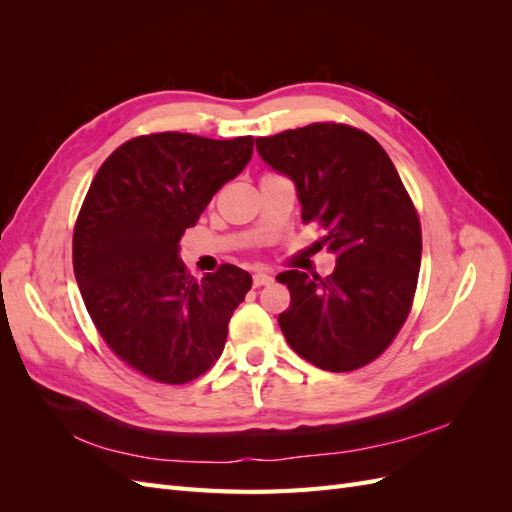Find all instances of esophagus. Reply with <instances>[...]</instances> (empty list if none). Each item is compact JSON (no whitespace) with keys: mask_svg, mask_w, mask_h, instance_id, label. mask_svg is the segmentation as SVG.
Here are the masks:
<instances>
[{"mask_svg":"<svg viewBox=\"0 0 512 512\" xmlns=\"http://www.w3.org/2000/svg\"><path fill=\"white\" fill-rule=\"evenodd\" d=\"M271 282H273V277H271L269 273H254V280H252L254 288H260V286H267V284H271Z\"/></svg>","mask_w":512,"mask_h":512,"instance_id":"esophagus-1","label":"esophagus"}]
</instances>
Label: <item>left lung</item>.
Listing matches in <instances>:
<instances>
[{"label": "left lung", "instance_id": "left-lung-1", "mask_svg": "<svg viewBox=\"0 0 512 512\" xmlns=\"http://www.w3.org/2000/svg\"><path fill=\"white\" fill-rule=\"evenodd\" d=\"M260 158L297 185L303 224L335 254L327 277L277 275L290 290L280 314L288 346L327 371H354L393 344L412 309L421 220L389 153L374 136L322 121L256 138Z\"/></svg>", "mask_w": 512, "mask_h": 512}]
</instances>
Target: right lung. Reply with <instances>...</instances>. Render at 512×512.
Segmentation results:
<instances>
[{"instance_id": "add662e5", "label": "right lung", "mask_w": 512, "mask_h": 512, "mask_svg": "<svg viewBox=\"0 0 512 512\" xmlns=\"http://www.w3.org/2000/svg\"><path fill=\"white\" fill-rule=\"evenodd\" d=\"M252 149L254 136L143 134L117 147L91 181L72 237L76 284L106 346L138 374L185 384L220 359L252 277L222 265L196 280L179 241Z\"/></svg>"}]
</instances>
